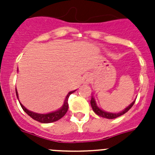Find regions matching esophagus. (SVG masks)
I'll return each instance as SVG.
<instances>
[{
    "mask_svg": "<svg viewBox=\"0 0 155 155\" xmlns=\"http://www.w3.org/2000/svg\"><path fill=\"white\" fill-rule=\"evenodd\" d=\"M83 80H84V84H87V83H89L90 82L89 75H85Z\"/></svg>",
    "mask_w": 155,
    "mask_h": 155,
    "instance_id": "1",
    "label": "esophagus"
}]
</instances>
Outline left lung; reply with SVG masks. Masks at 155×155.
I'll list each match as a JSON object with an SVG mask.
<instances>
[{
  "mask_svg": "<svg viewBox=\"0 0 155 155\" xmlns=\"http://www.w3.org/2000/svg\"><path fill=\"white\" fill-rule=\"evenodd\" d=\"M134 101H133L132 103L130 104V105L127 106L126 108L122 110L121 112H119V113H109V112H106V111L103 110L101 108H99L97 104V102H96V100H95L94 97L92 96V99H91V105H92V110L94 111V113L96 114H97L100 117H104L107 118V119H114V118H117L118 117H120V116L123 115V114H125V113H127L128 111L130 110V108H132V106L134 105Z\"/></svg>",
  "mask_w": 155,
  "mask_h": 155,
  "instance_id": "8db88e82",
  "label": "left lung"
}]
</instances>
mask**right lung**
I'll return each instance as SVG.
<instances>
[{
    "label": "right lung",
    "mask_w": 155,
    "mask_h": 155,
    "mask_svg": "<svg viewBox=\"0 0 155 155\" xmlns=\"http://www.w3.org/2000/svg\"><path fill=\"white\" fill-rule=\"evenodd\" d=\"M75 91H71V92H68V94L67 95L65 100H64V102H63V106L61 107L60 108H58V110L54 111V112H51V113H34L32 111L28 110L27 108H25V106L21 104V103H20L21 108L25 113H27L28 115L30 116V117H32L34 120H37V121H39L41 123H51L54 122L56 120H59L60 118H62L63 116L65 115L66 113L68 112V98L70 97V95L71 93H73ZM16 95H17V97L18 99V91L16 89Z\"/></svg>",
    "instance_id": "add662e5"
}]
</instances>
